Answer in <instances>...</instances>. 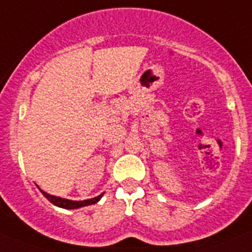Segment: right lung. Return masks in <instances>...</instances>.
Masks as SVG:
<instances>
[{
    "label": "right lung",
    "mask_w": 252,
    "mask_h": 252,
    "mask_svg": "<svg viewBox=\"0 0 252 252\" xmlns=\"http://www.w3.org/2000/svg\"><path fill=\"white\" fill-rule=\"evenodd\" d=\"M40 192L43 193L44 197L48 199L49 202H51L55 206L60 207V208H65V209H75V208H81V207H86V206H91V204H94L99 201L103 195L99 194L98 197H94V198H91V199H86V201H70V199H65V198H60V197H55V195H51L45 193L44 190L40 189Z\"/></svg>",
    "instance_id": "right-lung-1"
}]
</instances>
